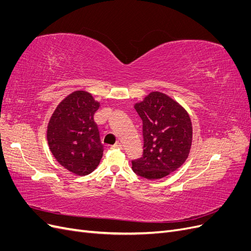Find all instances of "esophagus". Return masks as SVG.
Wrapping results in <instances>:
<instances>
[{
    "mask_svg": "<svg viewBox=\"0 0 251 251\" xmlns=\"http://www.w3.org/2000/svg\"><path fill=\"white\" fill-rule=\"evenodd\" d=\"M112 149H114V150H121V149H123V144H121V143L114 144V146L112 147Z\"/></svg>",
    "mask_w": 251,
    "mask_h": 251,
    "instance_id": "34e87169",
    "label": "esophagus"
}]
</instances>
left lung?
Returning a JSON list of instances; mask_svg holds the SVG:
<instances>
[{"instance_id":"obj_1","label":"left lung","mask_w":251,"mask_h":251,"mask_svg":"<svg viewBox=\"0 0 251 251\" xmlns=\"http://www.w3.org/2000/svg\"><path fill=\"white\" fill-rule=\"evenodd\" d=\"M142 119L143 155L133 171L149 180L161 179L185 162L192 148L193 126L187 111L158 91L134 104Z\"/></svg>"}]
</instances>
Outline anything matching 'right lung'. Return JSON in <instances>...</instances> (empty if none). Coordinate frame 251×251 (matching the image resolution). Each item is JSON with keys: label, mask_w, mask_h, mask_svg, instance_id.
<instances>
[{"label": "right lung", "mask_w": 251, "mask_h": 251, "mask_svg": "<svg viewBox=\"0 0 251 251\" xmlns=\"http://www.w3.org/2000/svg\"><path fill=\"white\" fill-rule=\"evenodd\" d=\"M100 105L87 91H74L57 104L47 126V141L53 157L78 176L92 173L103 154L94 121Z\"/></svg>", "instance_id": "add662e5"}]
</instances>
